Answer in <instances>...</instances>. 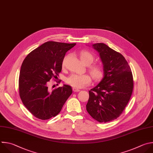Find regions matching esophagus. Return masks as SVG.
<instances>
[{
	"mask_svg": "<svg viewBox=\"0 0 153 153\" xmlns=\"http://www.w3.org/2000/svg\"><path fill=\"white\" fill-rule=\"evenodd\" d=\"M72 90H73V91H74V92H78V91H80L79 89L76 88H75V87H73V88H72Z\"/></svg>",
	"mask_w": 153,
	"mask_h": 153,
	"instance_id": "esophagus-1",
	"label": "esophagus"
}]
</instances>
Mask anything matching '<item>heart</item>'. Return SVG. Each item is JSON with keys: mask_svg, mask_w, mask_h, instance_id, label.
Returning <instances> with one entry per match:
<instances>
[{"mask_svg": "<svg viewBox=\"0 0 153 153\" xmlns=\"http://www.w3.org/2000/svg\"><path fill=\"white\" fill-rule=\"evenodd\" d=\"M80 58L82 62L85 65H90L94 62L95 57L94 55L87 51H82L79 53ZM67 56H66L63 61V65L65 63V60ZM90 72L96 80L101 79L104 75V69L102 66L100 65H94L90 68ZM91 78L88 74H71L66 78V82L70 85L77 88H83L91 83Z\"/></svg>", "mask_w": 153, "mask_h": 153, "instance_id": "obj_1", "label": "heart"}]
</instances>
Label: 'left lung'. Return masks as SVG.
I'll return each mask as SVG.
<instances>
[{
  "label": "left lung",
  "instance_id": "8db88e82",
  "mask_svg": "<svg viewBox=\"0 0 153 153\" xmlns=\"http://www.w3.org/2000/svg\"><path fill=\"white\" fill-rule=\"evenodd\" d=\"M103 65L104 77L89 90L86 105L88 114L100 123H107L117 118L127 106L133 89L130 67L121 53L104 43H96Z\"/></svg>",
  "mask_w": 153,
  "mask_h": 153
}]
</instances>
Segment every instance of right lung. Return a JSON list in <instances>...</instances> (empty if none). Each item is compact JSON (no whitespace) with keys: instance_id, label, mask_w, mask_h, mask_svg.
<instances>
[{"instance_id":"add662e5","label":"right lung","mask_w":153,"mask_h":153,"mask_svg":"<svg viewBox=\"0 0 153 153\" xmlns=\"http://www.w3.org/2000/svg\"><path fill=\"white\" fill-rule=\"evenodd\" d=\"M76 43L47 42L30 52L22 65L19 90L26 108L42 120L56 116L72 94L70 85L64 84L53 90L48 88L52 78L62 69L66 53Z\"/></svg>"}]
</instances>
